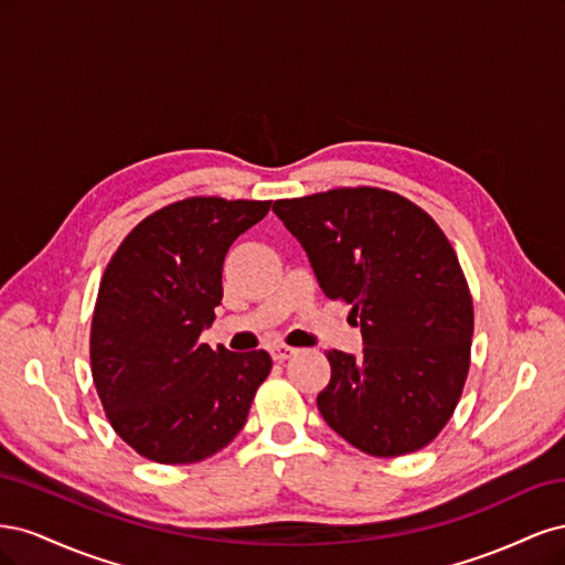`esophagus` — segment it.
<instances>
[{
  "mask_svg": "<svg viewBox=\"0 0 565 565\" xmlns=\"http://www.w3.org/2000/svg\"><path fill=\"white\" fill-rule=\"evenodd\" d=\"M295 353H297V349L285 347V344H273L270 347V355H273V361H276V363H285L287 358H292Z\"/></svg>",
  "mask_w": 565,
  "mask_h": 565,
  "instance_id": "1",
  "label": "esophagus"
}]
</instances>
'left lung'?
I'll list each match as a JSON object with an SVG mask.
<instances>
[{"label": "left lung", "mask_w": 565, "mask_h": 565, "mask_svg": "<svg viewBox=\"0 0 565 565\" xmlns=\"http://www.w3.org/2000/svg\"><path fill=\"white\" fill-rule=\"evenodd\" d=\"M328 299L351 303L363 353L328 351L318 409L351 446L398 457L431 443L469 372L473 303L436 221L382 188L276 200Z\"/></svg>", "instance_id": "left-lung-1"}]
</instances>
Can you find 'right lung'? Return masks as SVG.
I'll return each instance as SVG.
<instances>
[{
  "instance_id": "add662e5",
  "label": "right lung",
  "mask_w": 565,
  "mask_h": 565,
  "mask_svg": "<svg viewBox=\"0 0 565 565\" xmlns=\"http://www.w3.org/2000/svg\"><path fill=\"white\" fill-rule=\"evenodd\" d=\"M270 202L188 198L146 216L117 247L92 320V374L117 436L160 465L212 457L241 434L273 367L262 351L200 344L224 297L237 235Z\"/></svg>"
}]
</instances>
